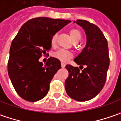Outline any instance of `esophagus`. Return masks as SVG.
<instances>
[{
    "label": "esophagus",
    "instance_id": "34e87169",
    "mask_svg": "<svg viewBox=\"0 0 121 121\" xmlns=\"http://www.w3.org/2000/svg\"><path fill=\"white\" fill-rule=\"evenodd\" d=\"M61 68H64V67L66 66V64H65L64 63L61 62Z\"/></svg>",
    "mask_w": 121,
    "mask_h": 121
}]
</instances>
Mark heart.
I'll return each instance as SVG.
<instances>
[{"instance_id": "1", "label": "heart", "mask_w": 121, "mask_h": 121, "mask_svg": "<svg viewBox=\"0 0 121 121\" xmlns=\"http://www.w3.org/2000/svg\"><path fill=\"white\" fill-rule=\"evenodd\" d=\"M70 37L72 41L74 43H78L82 39V34L81 32V31L78 29L76 28H72L70 30L69 32ZM57 40V35L55 34L52 36L51 39V43L52 45H54L56 43ZM53 56L55 57V58L60 60L61 61H67L68 60H70V58H72V53H70V51H68L64 50V49H60L58 50L57 51H56L55 53H53Z\"/></svg>"}]
</instances>
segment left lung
Segmentation results:
<instances>
[{
  "label": "left lung",
  "mask_w": 121,
  "mask_h": 121,
  "mask_svg": "<svg viewBox=\"0 0 121 121\" xmlns=\"http://www.w3.org/2000/svg\"><path fill=\"white\" fill-rule=\"evenodd\" d=\"M76 22L85 30L87 43L74 61L78 67L66 65L69 75L65 81L68 95L73 99L85 102L95 97L101 91L106 80L110 58L107 40L97 26L86 20Z\"/></svg>",
  "instance_id": "1"
}]
</instances>
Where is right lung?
Segmentation results:
<instances>
[{
    "label": "right lung",
    "instance_id": "1",
    "mask_svg": "<svg viewBox=\"0 0 121 121\" xmlns=\"http://www.w3.org/2000/svg\"><path fill=\"white\" fill-rule=\"evenodd\" d=\"M70 20L36 17L21 27L10 47L8 74L19 95L37 102L47 95L53 76L61 68L58 59L51 57L43 65L39 58L51 48V39Z\"/></svg>",
    "mask_w": 121,
    "mask_h": 121
}]
</instances>
